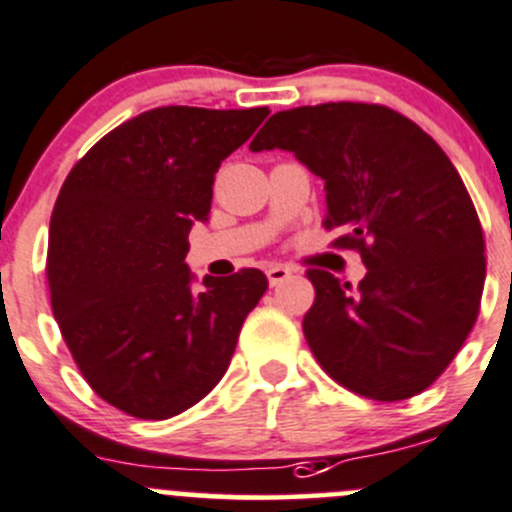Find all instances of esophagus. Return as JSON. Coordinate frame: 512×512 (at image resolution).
Instances as JSON below:
<instances>
[{"label":"esophagus","mask_w":512,"mask_h":512,"mask_svg":"<svg viewBox=\"0 0 512 512\" xmlns=\"http://www.w3.org/2000/svg\"><path fill=\"white\" fill-rule=\"evenodd\" d=\"M265 272H267V280H270L272 287L282 285V282L290 280L292 277V270H287V267H282V265H270Z\"/></svg>","instance_id":"34e87169"}]
</instances>
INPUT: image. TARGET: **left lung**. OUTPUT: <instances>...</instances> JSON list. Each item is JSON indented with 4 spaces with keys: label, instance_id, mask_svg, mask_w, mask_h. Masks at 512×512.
I'll list each match as a JSON object with an SVG mask.
<instances>
[{
    "label": "left lung",
    "instance_id": "left-lung-1",
    "mask_svg": "<svg viewBox=\"0 0 512 512\" xmlns=\"http://www.w3.org/2000/svg\"><path fill=\"white\" fill-rule=\"evenodd\" d=\"M295 152L325 180L322 225L360 252V285L307 270L302 320L322 370L382 403L430 388L480 312L485 240L473 200L438 142L382 104L327 102L272 114L252 152Z\"/></svg>",
    "mask_w": 512,
    "mask_h": 512
}]
</instances>
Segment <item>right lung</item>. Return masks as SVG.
Masks as SVG:
<instances>
[{"label":"right lung","mask_w":512,"mask_h":512,"mask_svg":"<svg viewBox=\"0 0 512 512\" xmlns=\"http://www.w3.org/2000/svg\"><path fill=\"white\" fill-rule=\"evenodd\" d=\"M267 107H157L104 135L64 180L49 220L52 312L89 388L122 413L167 420L225 375L260 270L192 287L185 257L222 160Z\"/></svg>","instance_id":"right-lung-1"}]
</instances>
